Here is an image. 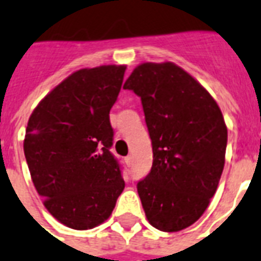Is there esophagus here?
Returning <instances> with one entry per match:
<instances>
[{
    "mask_svg": "<svg viewBox=\"0 0 261 261\" xmlns=\"http://www.w3.org/2000/svg\"><path fill=\"white\" fill-rule=\"evenodd\" d=\"M124 160H126L127 166H128V167L133 166V156H131V154H128V156H127L126 159H124Z\"/></svg>",
    "mask_w": 261,
    "mask_h": 261,
    "instance_id": "esophagus-1",
    "label": "esophagus"
}]
</instances>
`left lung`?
<instances>
[{
    "instance_id": "8db88e82",
    "label": "left lung",
    "mask_w": 261,
    "mask_h": 261,
    "mask_svg": "<svg viewBox=\"0 0 261 261\" xmlns=\"http://www.w3.org/2000/svg\"><path fill=\"white\" fill-rule=\"evenodd\" d=\"M123 89L141 97L152 170L137 184L149 223L174 232L201 218L224 167L227 127L208 91L172 63H144Z\"/></svg>"
}]
</instances>
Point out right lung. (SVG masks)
Returning a JSON list of instances; mask_svg holds the SVG:
<instances>
[{
	"instance_id": "add662e5",
	"label": "right lung",
	"mask_w": 261,
	"mask_h": 261,
	"mask_svg": "<svg viewBox=\"0 0 261 261\" xmlns=\"http://www.w3.org/2000/svg\"><path fill=\"white\" fill-rule=\"evenodd\" d=\"M124 65L79 69L34 109L24 156L43 205L59 222L87 230L111 216L124 189L111 153L109 111L122 89Z\"/></svg>"
}]
</instances>
